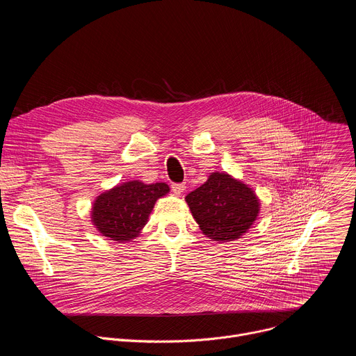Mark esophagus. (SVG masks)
I'll return each mask as SVG.
<instances>
[{"mask_svg": "<svg viewBox=\"0 0 356 356\" xmlns=\"http://www.w3.org/2000/svg\"><path fill=\"white\" fill-rule=\"evenodd\" d=\"M172 190H173V193H175L176 195H180V194H183V191L186 190V184H183V183H175V184H172Z\"/></svg>", "mask_w": 356, "mask_h": 356, "instance_id": "esophagus-1", "label": "esophagus"}]
</instances>
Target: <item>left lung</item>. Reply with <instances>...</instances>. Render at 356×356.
Segmentation results:
<instances>
[{"label":"left lung","instance_id":"8db88e82","mask_svg":"<svg viewBox=\"0 0 356 356\" xmlns=\"http://www.w3.org/2000/svg\"><path fill=\"white\" fill-rule=\"evenodd\" d=\"M186 202L202 234L218 242L239 239L261 210L255 191L220 172L211 173L204 184L188 193Z\"/></svg>","mask_w":356,"mask_h":356}]
</instances>
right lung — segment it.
<instances>
[{
	"label": "right lung",
	"instance_id": "right-lung-1",
	"mask_svg": "<svg viewBox=\"0 0 356 356\" xmlns=\"http://www.w3.org/2000/svg\"><path fill=\"white\" fill-rule=\"evenodd\" d=\"M166 183L145 184L131 180L101 193L91 209V221L97 231L117 242L139 236L158 198L169 193Z\"/></svg>",
	"mask_w": 356,
	"mask_h": 356
}]
</instances>
